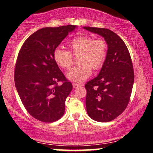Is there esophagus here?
Wrapping results in <instances>:
<instances>
[{"instance_id": "obj_1", "label": "esophagus", "mask_w": 153, "mask_h": 153, "mask_svg": "<svg viewBox=\"0 0 153 153\" xmlns=\"http://www.w3.org/2000/svg\"><path fill=\"white\" fill-rule=\"evenodd\" d=\"M73 88H78V87H80V86H82V84H78V83H73Z\"/></svg>"}]
</instances>
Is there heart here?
Returning a JSON list of instances; mask_svg holds the SVG:
<instances>
[{"mask_svg":"<svg viewBox=\"0 0 153 153\" xmlns=\"http://www.w3.org/2000/svg\"><path fill=\"white\" fill-rule=\"evenodd\" d=\"M70 51L56 48L53 52V59L56 64L62 69L68 70L73 63V55H80V65L71 69L67 78L71 81H85L92 73V68L97 71L101 68L107 55V44L103 39H95L92 36L80 35L68 43Z\"/></svg>","mask_w":153,"mask_h":153,"instance_id":"1","label":"heart"}]
</instances>
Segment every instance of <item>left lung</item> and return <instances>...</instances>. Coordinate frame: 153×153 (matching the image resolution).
Returning <instances> with one entry per match:
<instances>
[{"instance_id":"obj_1","label":"left lung","mask_w":153,"mask_h":153,"mask_svg":"<svg viewBox=\"0 0 153 153\" xmlns=\"http://www.w3.org/2000/svg\"><path fill=\"white\" fill-rule=\"evenodd\" d=\"M83 28L102 36L108 45L106 58L99 75L85 85L87 113L95 121L110 122L125 110L130 99L134 78L131 56L125 43L114 31Z\"/></svg>"}]
</instances>
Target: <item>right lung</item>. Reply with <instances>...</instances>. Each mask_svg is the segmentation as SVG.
I'll return each instance as SVG.
<instances>
[{"instance_id":"add662e5","label":"right lung","mask_w":153,"mask_h":153,"mask_svg":"<svg viewBox=\"0 0 153 153\" xmlns=\"http://www.w3.org/2000/svg\"><path fill=\"white\" fill-rule=\"evenodd\" d=\"M75 26L39 29L26 39L19 52L14 71L16 88L28 113L40 122H55L65 113L73 85L54 62L53 52Z\"/></svg>"}]
</instances>
